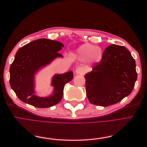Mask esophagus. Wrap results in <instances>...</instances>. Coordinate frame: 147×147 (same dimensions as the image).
<instances>
[{
  "instance_id": "34e87169",
  "label": "esophagus",
  "mask_w": 147,
  "mask_h": 147,
  "mask_svg": "<svg viewBox=\"0 0 147 147\" xmlns=\"http://www.w3.org/2000/svg\"><path fill=\"white\" fill-rule=\"evenodd\" d=\"M85 73H86L85 69L82 67H79L76 69V74L84 75V74H85Z\"/></svg>"
}]
</instances>
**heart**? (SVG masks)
Listing matches in <instances>:
<instances>
[{"mask_svg": "<svg viewBox=\"0 0 147 147\" xmlns=\"http://www.w3.org/2000/svg\"><path fill=\"white\" fill-rule=\"evenodd\" d=\"M76 54L82 59H88L90 63L97 62L101 60L102 53L100 48L89 44H85L80 47Z\"/></svg>", "mask_w": 147, "mask_h": 147, "instance_id": "b5f03b06", "label": "heart"}]
</instances>
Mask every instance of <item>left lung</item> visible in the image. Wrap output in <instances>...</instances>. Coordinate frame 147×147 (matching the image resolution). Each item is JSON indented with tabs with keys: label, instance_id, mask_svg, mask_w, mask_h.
I'll use <instances>...</instances> for the list:
<instances>
[{
	"label": "left lung",
	"instance_id": "1",
	"mask_svg": "<svg viewBox=\"0 0 147 147\" xmlns=\"http://www.w3.org/2000/svg\"><path fill=\"white\" fill-rule=\"evenodd\" d=\"M85 78L87 97L91 103L101 107L115 104L134 88L137 80L135 59L124 46L112 44Z\"/></svg>",
	"mask_w": 147,
	"mask_h": 147
}]
</instances>
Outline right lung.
Returning a JSON list of instances; mask_svg holds the SVG:
<instances>
[{"mask_svg":"<svg viewBox=\"0 0 147 147\" xmlns=\"http://www.w3.org/2000/svg\"><path fill=\"white\" fill-rule=\"evenodd\" d=\"M63 47V44L56 40L39 39L17 51L10 66L9 83L21 100L37 108L51 107L61 101L65 84L73 79L72 71L54 76L51 83L54 87V93L47 97L34 94V74L54 59L62 57L58 52Z\"/></svg>","mask_w":147,"mask_h":147,"instance_id":"right-lung-1","label":"right lung"}]
</instances>
